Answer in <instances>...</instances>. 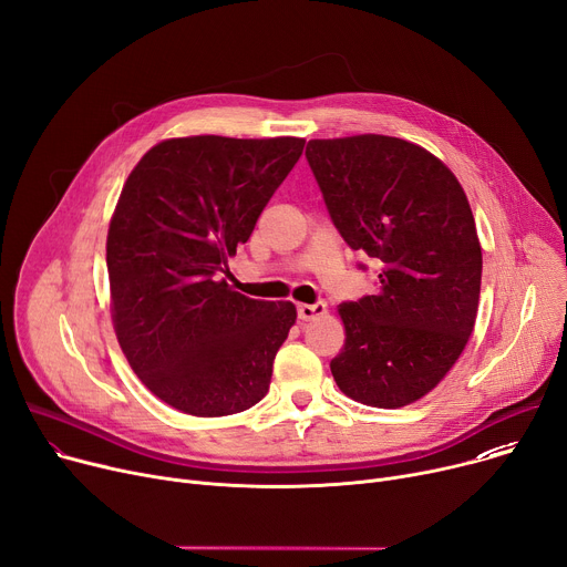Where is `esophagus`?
<instances>
[{
  "label": "esophagus",
  "instance_id": "1",
  "mask_svg": "<svg viewBox=\"0 0 567 567\" xmlns=\"http://www.w3.org/2000/svg\"><path fill=\"white\" fill-rule=\"evenodd\" d=\"M326 315V303H315V306H298V319L300 321H312Z\"/></svg>",
  "mask_w": 567,
  "mask_h": 567
}]
</instances>
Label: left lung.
Wrapping results in <instances>:
<instances>
[{"instance_id": "1", "label": "left lung", "mask_w": 567, "mask_h": 567, "mask_svg": "<svg viewBox=\"0 0 567 567\" xmlns=\"http://www.w3.org/2000/svg\"><path fill=\"white\" fill-rule=\"evenodd\" d=\"M306 157L337 233L381 267L373 293L339 306L334 383L373 408L408 405L454 367L476 321L483 259L467 196L437 157L394 136L315 138Z\"/></svg>"}]
</instances>
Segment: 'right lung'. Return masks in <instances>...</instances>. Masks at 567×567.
<instances>
[{
	"mask_svg": "<svg viewBox=\"0 0 567 567\" xmlns=\"http://www.w3.org/2000/svg\"><path fill=\"white\" fill-rule=\"evenodd\" d=\"M303 145L171 138L123 186L106 237L113 326L141 383L186 414L223 417L269 392L296 308L233 291L223 274Z\"/></svg>",
	"mask_w": 567,
	"mask_h": 567,
	"instance_id": "obj_1",
	"label": "right lung"
}]
</instances>
